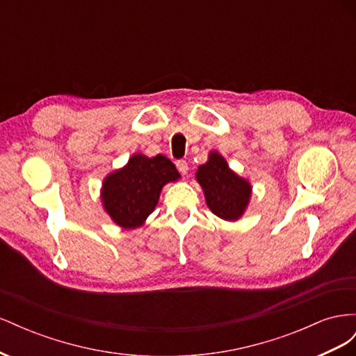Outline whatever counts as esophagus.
Returning a JSON list of instances; mask_svg holds the SVG:
<instances>
[{
  "instance_id": "obj_1",
  "label": "esophagus",
  "mask_w": 356,
  "mask_h": 356,
  "mask_svg": "<svg viewBox=\"0 0 356 356\" xmlns=\"http://www.w3.org/2000/svg\"><path fill=\"white\" fill-rule=\"evenodd\" d=\"M177 169L179 170L181 175H187L188 174V163L186 160H178L177 161Z\"/></svg>"
}]
</instances>
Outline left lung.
Listing matches in <instances>:
<instances>
[{"label":"left lung","mask_w":356,"mask_h":356,"mask_svg":"<svg viewBox=\"0 0 356 356\" xmlns=\"http://www.w3.org/2000/svg\"><path fill=\"white\" fill-rule=\"evenodd\" d=\"M196 181L212 213L225 221H238L243 217L252 196V186L230 169L227 160L218 152H209L207 163L196 170Z\"/></svg>","instance_id":"obj_1"}]
</instances>
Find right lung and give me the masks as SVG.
Wrapping results in <instances>:
<instances>
[{
  "label": "right lung",
  "instance_id": "right-lung-1",
  "mask_svg": "<svg viewBox=\"0 0 356 356\" xmlns=\"http://www.w3.org/2000/svg\"><path fill=\"white\" fill-rule=\"evenodd\" d=\"M179 178V172L168 157L135 153L123 168L104 178L102 208L118 227L124 230L143 227L157 207L161 188Z\"/></svg>",
  "mask_w": 356,
  "mask_h": 356
}]
</instances>
